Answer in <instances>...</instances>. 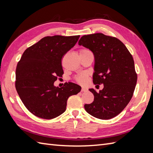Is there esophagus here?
<instances>
[{"instance_id": "esophagus-1", "label": "esophagus", "mask_w": 153, "mask_h": 153, "mask_svg": "<svg viewBox=\"0 0 153 153\" xmlns=\"http://www.w3.org/2000/svg\"><path fill=\"white\" fill-rule=\"evenodd\" d=\"M87 90V89L86 88H85V87H82V90H81V91H82V92H85V91H86Z\"/></svg>"}]
</instances>
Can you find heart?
Returning a JSON list of instances; mask_svg holds the SVG:
<instances>
[{"label": "heart", "mask_w": 153, "mask_h": 153, "mask_svg": "<svg viewBox=\"0 0 153 153\" xmlns=\"http://www.w3.org/2000/svg\"><path fill=\"white\" fill-rule=\"evenodd\" d=\"M87 51H89L86 49H82L79 51V54L85 53V52ZM74 79L77 83H78L79 84H85L87 82V81H88V75L85 73L79 74L74 77Z\"/></svg>", "instance_id": "b5f03b06"}]
</instances>
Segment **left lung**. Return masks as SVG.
I'll list each match as a JSON object with an SVG mask.
<instances>
[{
	"label": "left lung",
	"instance_id": "8db88e82",
	"mask_svg": "<svg viewBox=\"0 0 153 153\" xmlns=\"http://www.w3.org/2000/svg\"><path fill=\"white\" fill-rule=\"evenodd\" d=\"M95 56V85L104 88L94 95V101L84 107L89 114L101 120L118 115L131 99L137 80L134 60L125 45L114 37L103 33L83 35L79 41Z\"/></svg>",
	"mask_w": 153,
	"mask_h": 153
}]
</instances>
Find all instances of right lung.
<instances>
[{"label":"right lung","mask_w":153,"mask_h":153,"mask_svg":"<svg viewBox=\"0 0 153 153\" xmlns=\"http://www.w3.org/2000/svg\"><path fill=\"white\" fill-rule=\"evenodd\" d=\"M80 35L47 36L28 47L16 70L15 86L19 98L31 113L39 118L53 119L66 110L68 99L80 92L76 83L54 85L62 77V59L74 47Z\"/></svg>","instance_id":"obj_1"}]
</instances>
